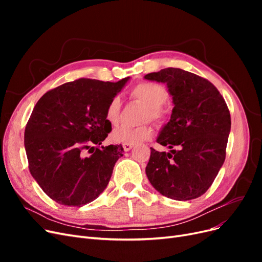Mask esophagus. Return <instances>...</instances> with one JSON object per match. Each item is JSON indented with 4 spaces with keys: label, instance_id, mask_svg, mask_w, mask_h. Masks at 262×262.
<instances>
[{
    "label": "esophagus",
    "instance_id": "esophagus-1",
    "mask_svg": "<svg viewBox=\"0 0 262 262\" xmlns=\"http://www.w3.org/2000/svg\"><path fill=\"white\" fill-rule=\"evenodd\" d=\"M122 146L125 152H128V150H130L133 147V144H122Z\"/></svg>",
    "mask_w": 262,
    "mask_h": 262
}]
</instances>
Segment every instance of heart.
I'll return each instance as SVG.
<instances>
[{"label": "heart", "mask_w": 262, "mask_h": 262, "mask_svg": "<svg viewBox=\"0 0 262 262\" xmlns=\"http://www.w3.org/2000/svg\"><path fill=\"white\" fill-rule=\"evenodd\" d=\"M133 98L141 101L147 107L145 119L163 122L166 119V112L163 105L168 99V93L160 84L155 83H141L137 85L131 92ZM121 101L119 97H114L109 101L106 109L107 121L116 125L119 122ZM154 130L150 125H141L131 128V126H119L112 133V140L117 143L122 144H137L140 142L146 141L153 137Z\"/></svg>", "instance_id": "obj_1"}]
</instances>
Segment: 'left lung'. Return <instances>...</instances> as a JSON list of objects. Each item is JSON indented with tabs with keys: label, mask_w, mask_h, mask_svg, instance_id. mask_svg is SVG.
Returning a JSON list of instances; mask_svg holds the SVG:
<instances>
[{
	"label": "left lung",
	"mask_w": 262,
	"mask_h": 262,
	"mask_svg": "<svg viewBox=\"0 0 262 262\" xmlns=\"http://www.w3.org/2000/svg\"><path fill=\"white\" fill-rule=\"evenodd\" d=\"M144 78L166 84L173 104L169 121L156 139L170 150L150 147L146 176L165 196L195 199L210 188L225 161L231 132L226 102L211 82L185 70L163 69Z\"/></svg>",
	"instance_id": "obj_1"
}]
</instances>
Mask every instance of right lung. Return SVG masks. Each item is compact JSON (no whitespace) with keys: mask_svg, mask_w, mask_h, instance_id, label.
Segmentation results:
<instances>
[{"mask_svg":"<svg viewBox=\"0 0 262 262\" xmlns=\"http://www.w3.org/2000/svg\"><path fill=\"white\" fill-rule=\"evenodd\" d=\"M129 80L80 78L38 100L24 144L31 176L55 202L80 208L106 189L116 162L123 155L121 145L100 146L112 131L106 109Z\"/></svg>","mask_w":262,"mask_h":262,"instance_id":"add662e5","label":"right lung"}]
</instances>
